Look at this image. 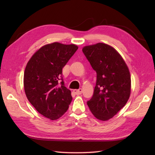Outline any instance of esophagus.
Listing matches in <instances>:
<instances>
[{
    "instance_id": "obj_1",
    "label": "esophagus",
    "mask_w": 155,
    "mask_h": 155,
    "mask_svg": "<svg viewBox=\"0 0 155 155\" xmlns=\"http://www.w3.org/2000/svg\"><path fill=\"white\" fill-rule=\"evenodd\" d=\"M73 91H74V93L76 94V95H80V94H82L83 90L81 88H80L78 89V90H74Z\"/></svg>"
}]
</instances>
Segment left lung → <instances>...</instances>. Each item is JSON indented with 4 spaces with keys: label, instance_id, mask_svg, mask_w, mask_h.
Returning a JSON list of instances; mask_svg holds the SVG:
<instances>
[{
    "label": "left lung",
    "instance_id": "left-lung-1",
    "mask_svg": "<svg viewBox=\"0 0 155 155\" xmlns=\"http://www.w3.org/2000/svg\"><path fill=\"white\" fill-rule=\"evenodd\" d=\"M83 52L96 72V83L87 102L97 119L111 118L127 104L130 94V75L121 55L103 43L85 46Z\"/></svg>",
    "mask_w": 155,
    "mask_h": 155
}]
</instances>
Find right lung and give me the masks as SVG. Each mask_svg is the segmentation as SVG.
<instances>
[{"label": "right lung", "instance_id": "right-lung-1", "mask_svg": "<svg viewBox=\"0 0 155 155\" xmlns=\"http://www.w3.org/2000/svg\"><path fill=\"white\" fill-rule=\"evenodd\" d=\"M77 49L74 44H46L33 54L26 66V96L37 111L51 120L61 117L72 102L71 91L65 87L62 69Z\"/></svg>", "mask_w": 155, "mask_h": 155}]
</instances>
